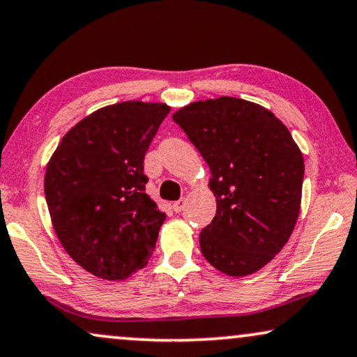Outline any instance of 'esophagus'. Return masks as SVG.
I'll return each instance as SVG.
<instances>
[{
  "instance_id": "34e87169",
  "label": "esophagus",
  "mask_w": 357,
  "mask_h": 357,
  "mask_svg": "<svg viewBox=\"0 0 357 357\" xmlns=\"http://www.w3.org/2000/svg\"><path fill=\"white\" fill-rule=\"evenodd\" d=\"M184 206H186V199H179V201L173 202V211L174 212H181Z\"/></svg>"
}]
</instances>
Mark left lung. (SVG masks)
<instances>
[{"mask_svg":"<svg viewBox=\"0 0 357 357\" xmlns=\"http://www.w3.org/2000/svg\"><path fill=\"white\" fill-rule=\"evenodd\" d=\"M211 168L217 201L201 231V251L227 275L253 274L284 248L302 201L303 156L291 132L268 109L222 96L173 114Z\"/></svg>","mask_w":357,"mask_h":357,"instance_id":"left-lung-1","label":"left lung"}]
</instances>
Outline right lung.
<instances>
[{
    "instance_id": "obj_1",
    "label": "right lung",
    "mask_w": 357,
    "mask_h": 357,
    "mask_svg": "<svg viewBox=\"0 0 357 357\" xmlns=\"http://www.w3.org/2000/svg\"><path fill=\"white\" fill-rule=\"evenodd\" d=\"M163 102L101 107L66 132L44 189L61 246L88 273L122 281L153 253L165 213L145 192L146 150L168 116Z\"/></svg>"
}]
</instances>
